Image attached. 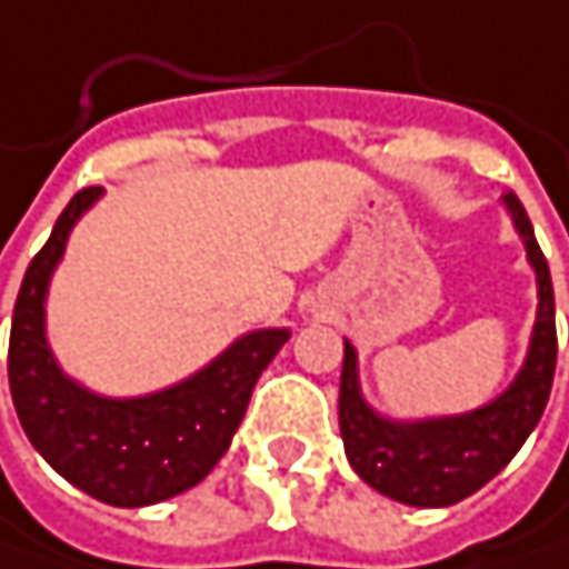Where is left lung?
Wrapping results in <instances>:
<instances>
[{
    "label": "left lung",
    "mask_w": 569,
    "mask_h": 569,
    "mask_svg": "<svg viewBox=\"0 0 569 569\" xmlns=\"http://www.w3.org/2000/svg\"><path fill=\"white\" fill-rule=\"evenodd\" d=\"M505 210L537 277V319L523 366L501 396L458 415L389 418L362 396L359 352L346 339L339 382V431L346 458L369 488L411 508H448L481 491L520 451L550 398L557 369L550 270L517 193H505Z\"/></svg>",
    "instance_id": "8db88e82"
}]
</instances>
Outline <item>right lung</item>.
<instances>
[{
	"instance_id": "right-lung-1",
	"label": "right lung",
	"mask_w": 569,
	"mask_h": 569,
	"mask_svg": "<svg viewBox=\"0 0 569 569\" xmlns=\"http://www.w3.org/2000/svg\"><path fill=\"white\" fill-rule=\"evenodd\" d=\"M101 193L84 187L68 200L26 270L9 336V389L32 448L68 485L114 508H148L213 471L289 329L243 332L193 376L148 396H101L71 379L49 346L46 299L74 223Z\"/></svg>"
}]
</instances>
